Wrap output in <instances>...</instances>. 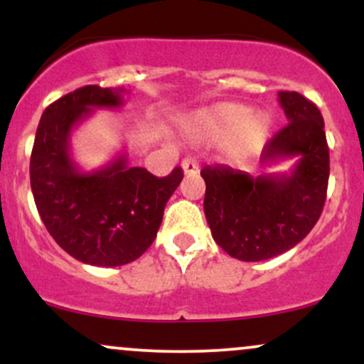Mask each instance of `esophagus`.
I'll list each match as a JSON object with an SVG mask.
<instances>
[{
  "instance_id": "obj_1",
  "label": "esophagus",
  "mask_w": 364,
  "mask_h": 364,
  "mask_svg": "<svg viewBox=\"0 0 364 364\" xmlns=\"http://www.w3.org/2000/svg\"><path fill=\"white\" fill-rule=\"evenodd\" d=\"M181 168H183V173H185L186 176H191V174L198 173V162H196L193 157H186L185 161L181 162Z\"/></svg>"
}]
</instances>
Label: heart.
I'll return each instance as SVG.
<instances>
[{
    "label": "heart",
    "instance_id": "heart-1",
    "mask_svg": "<svg viewBox=\"0 0 364 364\" xmlns=\"http://www.w3.org/2000/svg\"><path fill=\"white\" fill-rule=\"evenodd\" d=\"M185 127L191 136L207 144H225L232 161H243L260 147L269 135L272 119L265 112L252 114V107L237 102H220L196 111Z\"/></svg>",
    "mask_w": 364,
    "mask_h": 364
}]
</instances>
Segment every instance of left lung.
Segmentation results:
<instances>
[{
  "instance_id": "1",
  "label": "left lung",
  "mask_w": 364,
  "mask_h": 364,
  "mask_svg": "<svg viewBox=\"0 0 364 364\" xmlns=\"http://www.w3.org/2000/svg\"><path fill=\"white\" fill-rule=\"evenodd\" d=\"M287 124L267 141L262 164L296 157L289 173L253 178L215 164L205 181L203 210L212 237L241 262H262L294 248L316 224L328 185V145L318 107L298 92H279Z\"/></svg>"
}]
</instances>
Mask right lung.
I'll use <instances>...</instances> for the list:
<instances>
[{
	"label": "right lung",
	"mask_w": 364,
	"mask_h": 364,
	"mask_svg": "<svg viewBox=\"0 0 364 364\" xmlns=\"http://www.w3.org/2000/svg\"><path fill=\"white\" fill-rule=\"evenodd\" d=\"M123 94L99 85L70 92L46 107L36 132L31 186L37 210L54 241L87 265H127L147 252L183 179L181 168L164 178L129 168L124 152L94 171L73 161V129L94 109H119Z\"/></svg>",
	"instance_id": "obj_1"
}]
</instances>
